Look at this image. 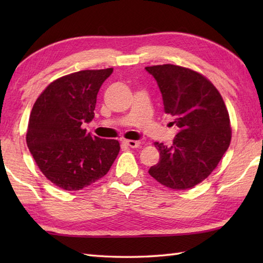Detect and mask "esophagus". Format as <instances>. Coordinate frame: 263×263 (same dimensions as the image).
Returning a JSON list of instances; mask_svg holds the SVG:
<instances>
[{"label":"esophagus","instance_id":"obj_1","mask_svg":"<svg viewBox=\"0 0 263 263\" xmlns=\"http://www.w3.org/2000/svg\"><path fill=\"white\" fill-rule=\"evenodd\" d=\"M123 142L131 148H138L141 144L140 141H136V140H123Z\"/></svg>","mask_w":263,"mask_h":263}]
</instances>
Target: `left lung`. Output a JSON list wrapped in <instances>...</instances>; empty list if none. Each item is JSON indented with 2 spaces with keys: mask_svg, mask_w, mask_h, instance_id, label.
<instances>
[{
  "mask_svg": "<svg viewBox=\"0 0 263 263\" xmlns=\"http://www.w3.org/2000/svg\"><path fill=\"white\" fill-rule=\"evenodd\" d=\"M157 81L166 114L180 127L171 147L155 142L158 164L149 174L174 190L191 189L208 177L230 147V115L219 91L198 72L178 65L147 66Z\"/></svg>",
  "mask_w": 263,
  "mask_h": 263,
  "instance_id": "8db88e82",
  "label": "left lung"
}]
</instances>
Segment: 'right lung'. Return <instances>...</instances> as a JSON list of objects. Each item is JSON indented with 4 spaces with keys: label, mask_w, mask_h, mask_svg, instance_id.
<instances>
[{
    "label": "right lung",
    "mask_w": 263,
    "mask_h": 263,
    "mask_svg": "<svg viewBox=\"0 0 263 263\" xmlns=\"http://www.w3.org/2000/svg\"><path fill=\"white\" fill-rule=\"evenodd\" d=\"M113 69L85 70L52 82L33 104L27 146L39 170L55 185L77 191L107 174L120 153L114 139L87 133L97 93Z\"/></svg>",
    "instance_id": "add662e5"
}]
</instances>
